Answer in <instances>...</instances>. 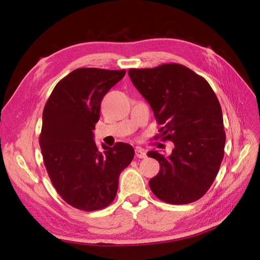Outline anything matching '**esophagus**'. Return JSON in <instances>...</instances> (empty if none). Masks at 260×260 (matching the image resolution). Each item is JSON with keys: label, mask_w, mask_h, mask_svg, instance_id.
<instances>
[{"label": "esophagus", "mask_w": 260, "mask_h": 260, "mask_svg": "<svg viewBox=\"0 0 260 260\" xmlns=\"http://www.w3.org/2000/svg\"><path fill=\"white\" fill-rule=\"evenodd\" d=\"M135 157H137L139 159L146 158V152L142 149V148H136V149H135Z\"/></svg>", "instance_id": "obj_1"}]
</instances>
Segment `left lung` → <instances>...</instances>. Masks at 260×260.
<instances>
[{"label": "left lung", "instance_id": "8db88e82", "mask_svg": "<svg viewBox=\"0 0 260 260\" xmlns=\"http://www.w3.org/2000/svg\"><path fill=\"white\" fill-rule=\"evenodd\" d=\"M132 83L149 103L161 140H171V155L149 151L160 171L149 181L162 202L185 205L202 198L224 157L225 132L220 102L204 77L177 63L131 69Z\"/></svg>", "mask_w": 260, "mask_h": 260}]
</instances>
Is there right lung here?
Segmentation results:
<instances>
[{"label": "right lung", "mask_w": 260, "mask_h": 260, "mask_svg": "<svg viewBox=\"0 0 260 260\" xmlns=\"http://www.w3.org/2000/svg\"><path fill=\"white\" fill-rule=\"evenodd\" d=\"M125 73L77 69L58 81L44 106L39 137L44 166L58 195L76 209L108 207L118 176L134 158L128 144L102 145L100 150L93 140L101 101Z\"/></svg>", "instance_id": "obj_1"}]
</instances>
